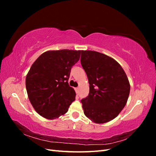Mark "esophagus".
Listing matches in <instances>:
<instances>
[{
  "label": "esophagus",
  "mask_w": 156,
  "mask_h": 156,
  "mask_svg": "<svg viewBox=\"0 0 156 156\" xmlns=\"http://www.w3.org/2000/svg\"><path fill=\"white\" fill-rule=\"evenodd\" d=\"M75 92H76V94H79V88H75Z\"/></svg>",
  "instance_id": "obj_1"
}]
</instances>
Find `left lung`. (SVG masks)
Segmentation results:
<instances>
[{
	"instance_id": "1",
	"label": "left lung",
	"mask_w": 156,
	"mask_h": 156,
	"mask_svg": "<svg viewBox=\"0 0 156 156\" xmlns=\"http://www.w3.org/2000/svg\"><path fill=\"white\" fill-rule=\"evenodd\" d=\"M81 63L90 84L88 96L81 100L84 114L96 124L115 119L130 91L124 70L114 58L94 51H81Z\"/></svg>"
}]
</instances>
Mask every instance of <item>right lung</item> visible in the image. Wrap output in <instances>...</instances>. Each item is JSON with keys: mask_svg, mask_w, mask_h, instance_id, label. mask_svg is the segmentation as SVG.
<instances>
[{"mask_svg": "<svg viewBox=\"0 0 156 156\" xmlns=\"http://www.w3.org/2000/svg\"><path fill=\"white\" fill-rule=\"evenodd\" d=\"M81 51H48L33 63L26 77V88L35 111L45 119L53 120L64 115L75 99L68 84L72 67Z\"/></svg>", "mask_w": 156, "mask_h": 156, "instance_id": "obj_1", "label": "right lung"}]
</instances>
